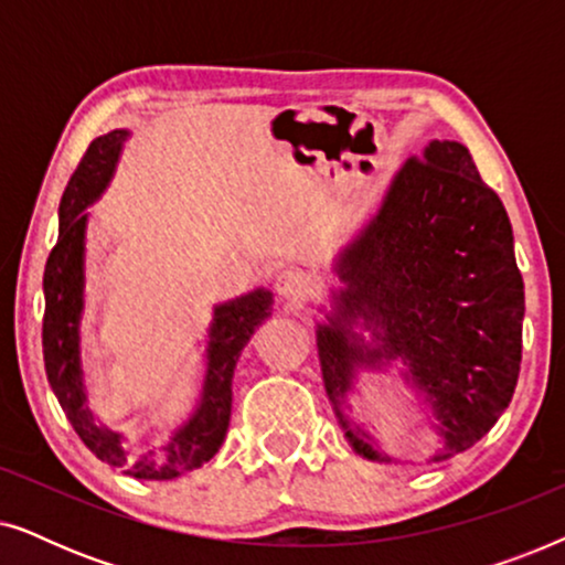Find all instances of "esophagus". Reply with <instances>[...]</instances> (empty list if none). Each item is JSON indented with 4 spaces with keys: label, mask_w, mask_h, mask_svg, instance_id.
Masks as SVG:
<instances>
[{
    "label": "esophagus",
    "mask_w": 565,
    "mask_h": 565,
    "mask_svg": "<svg viewBox=\"0 0 565 565\" xmlns=\"http://www.w3.org/2000/svg\"><path fill=\"white\" fill-rule=\"evenodd\" d=\"M275 292L285 303H298L308 292V277L300 269H282L275 277Z\"/></svg>",
    "instance_id": "obj_1"
}]
</instances>
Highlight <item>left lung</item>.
Wrapping results in <instances>:
<instances>
[{"label": "left lung", "mask_w": 565, "mask_h": 565, "mask_svg": "<svg viewBox=\"0 0 565 565\" xmlns=\"http://www.w3.org/2000/svg\"><path fill=\"white\" fill-rule=\"evenodd\" d=\"M334 273L316 347L352 450L393 462L373 424L352 416L365 373H398L427 408V462L478 443L520 375L524 282L512 223L466 146L435 138L408 159Z\"/></svg>", "instance_id": "1"}]
</instances>
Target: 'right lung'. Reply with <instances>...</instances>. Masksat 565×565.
<instances>
[{
  "mask_svg": "<svg viewBox=\"0 0 565 565\" xmlns=\"http://www.w3.org/2000/svg\"><path fill=\"white\" fill-rule=\"evenodd\" d=\"M130 130L115 128L95 138L68 180L58 205V238L43 273V360L45 375L66 419L82 443L107 466L143 481H169L213 458L231 419V383L242 350L273 316V292L254 288L213 306L203 339V381L192 412L172 427L167 443L149 455L130 452L126 431L110 429L89 408L82 362V321L87 308V228L92 207L110 188ZM145 460L141 461L140 458Z\"/></svg>",
  "mask_w": 565,
  "mask_h": 565,
  "instance_id": "right-lung-1",
  "label": "right lung"
}]
</instances>
